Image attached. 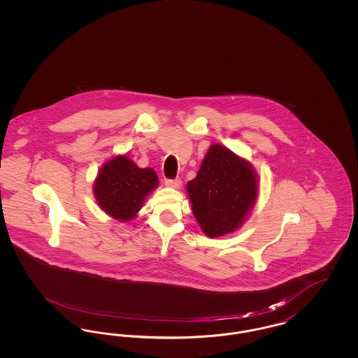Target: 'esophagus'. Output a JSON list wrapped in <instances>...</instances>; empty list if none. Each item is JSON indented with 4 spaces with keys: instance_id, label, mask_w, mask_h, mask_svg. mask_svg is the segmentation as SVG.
<instances>
[{
    "instance_id": "esophagus-1",
    "label": "esophagus",
    "mask_w": 358,
    "mask_h": 358,
    "mask_svg": "<svg viewBox=\"0 0 358 358\" xmlns=\"http://www.w3.org/2000/svg\"><path fill=\"white\" fill-rule=\"evenodd\" d=\"M165 185L169 187H174V189H178L181 187V180L180 178H174V180H165Z\"/></svg>"
}]
</instances>
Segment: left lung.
Listing matches in <instances>:
<instances>
[{"label": "left lung", "instance_id": "8db88e82", "mask_svg": "<svg viewBox=\"0 0 358 358\" xmlns=\"http://www.w3.org/2000/svg\"><path fill=\"white\" fill-rule=\"evenodd\" d=\"M187 190L205 235L217 238L243 224L256 203L257 178L250 162L222 145H212Z\"/></svg>", "mask_w": 358, "mask_h": 358}]
</instances>
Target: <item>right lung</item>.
<instances>
[{
    "instance_id": "right-lung-1",
    "label": "right lung",
    "mask_w": 358,
    "mask_h": 358,
    "mask_svg": "<svg viewBox=\"0 0 358 358\" xmlns=\"http://www.w3.org/2000/svg\"><path fill=\"white\" fill-rule=\"evenodd\" d=\"M158 187L152 168L141 169L126 155L103 165L94 184V194L103 210L120 222L133 220L148 194Z\"/></svg>"
}]
</instances>
